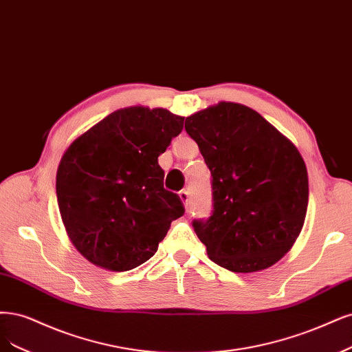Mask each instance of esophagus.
<instances>
[{
    "instance_id": "34e87169",
    "label": "esophagus",
    "mask_w": 352,
    "mask_h": 352,
    "mask_svg": "<svg viewBox=\"0 0 352 352\" xmlns=\"http://www.w3.org/2000/svg\"><path fill=\"white\" fill-rule=\"evenodd\" d=\"M179 198H180V201L184 202V205H185V208L186 210H189V207H190V201H189V193H188V190H180L179 192Z\"/></svg>"
}]
</instances>
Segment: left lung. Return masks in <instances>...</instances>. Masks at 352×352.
Instances as JSON below:
<instances>
[{
    "label": "left lung",
    "mask_w": 352,
    "mask_h": 352,
    "mask_svg": "<svg viewBox=\"0 0 352 352\" xmlns=\"http://www.w3.org/2000/svg\"><path fill=\"white\" fill-rule=\"evenodd\" d=\"M212 176L214 210L192 223L212 262L232 272L270 268L293 248L309 204L296 145L253 109L220 102L186 118Z\"/></svg>",
    "instance_id": "8db88e82"
}]
</instances>
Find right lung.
<instances>
[{
	"mask_svg": "<svg viewBox=\"0 0 352 352\" xmlns=\"http://www.w3.org/2000/svg\"><path fill=\"white\" fill-rule=\"evenodd\" d=\"M167 109L131 106L107 115L71 142L56 172L67 234L99 268L124 272L148 261L185 212L163 188L159 155L184 128Z\"/></svg>",
	"mask_w": 352,
	"mask_h": 352,
	"instance_id": "obj_1",
	"label": "right lung"
}]
</instances>
